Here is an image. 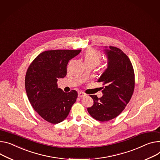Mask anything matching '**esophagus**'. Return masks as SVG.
I'll return each mask as SVG.
<instances>
[{"label":"esophagus","instance_id":"esophagus-1","mask_svg":"<svg viewBox=\"0 0 160 160\" xmlns=\"http://www.w3.org/2000/svg\"><path fill=\"white\" fill-rule=\"evenodd\" d=\"M86 95V94L84 93V92H78V97H83Z\"/></svg>","mask_w":160,"mask_h":160}]
</instances>
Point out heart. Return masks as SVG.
<instances>
[{"label":"heart","instance_id":"1","mask_svg":"<svg viewBox=\"0 0 160 160\" xmlns=\"http://www.w3.org/2000/svg\"><path fill=\"white\" fill-rule=\"evenodd\" d=\"M84 60L86 65H93L96 67L101 63L102 56L97 51L90 49L84 53Z\"/></svg>","mask_w":160,"mask_h":160}]
</instances>
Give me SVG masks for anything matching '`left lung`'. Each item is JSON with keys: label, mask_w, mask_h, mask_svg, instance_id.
<instances>
[{"label": "left lung", "mask_w": 160, "mask_h": 160, "mask_svg": "<svg viewBox=\"0 0 160 160\" xmlns=\"http://www.w3.org/2000/svg\"><path fill=\"white\" fill-rule=\"evenodd\" d=\"M109 48L105 51L108 68L98 80L104 86L103 95L101 98L90 95L93 104L87 108L89 114L100 122L111 120L119 115L129 103L134 90V72L129 58L116 47L109 46Z\"/></svg>", "instance_id": "8db88e82"}]
</instances>
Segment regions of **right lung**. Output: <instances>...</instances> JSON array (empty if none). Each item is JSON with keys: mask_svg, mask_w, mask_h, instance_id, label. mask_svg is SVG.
Listing matches in <instances>:
<instances>
[{"mask_svg": "<svg viewBox=\"0 0 160 160\" xmlns=\"http://www.w3.org/2000/svg\"><path fill=\"white\" fill-rule=\"evenodd\" d=\"M81 50H51L40 53L29 66L25 78L28 99L46 121L56 124L64 120L78 97V92H64L58 79L67 75L68 61Z\"/></svg>", "mask_w": 160, "mask_h": 160, "instance_id": "right-lung-1", "label": "right lung"}]
</instances>
